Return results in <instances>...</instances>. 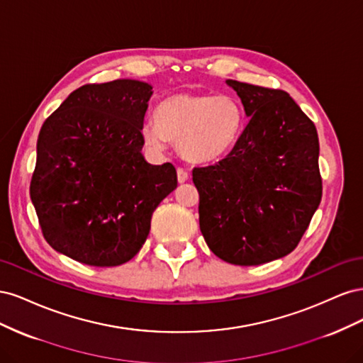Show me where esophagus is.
<instances>
[{"label":"esophagus","instance_id":"34e87169","mask_svg":"<svg viewBox=\"0 0 363 363\" xmlns=\"http://www.w3.org/2000/svg\"><path fill=\"white\" fill-rule=\"evenodd\" d=\"M177 180H179V183H186L189 180V172L183 168H179L177 169Z\"/></svg>","mask_w":363,"mask_h":363}]
</instances>
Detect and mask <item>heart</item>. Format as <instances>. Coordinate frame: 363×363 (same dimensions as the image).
<instances>
[{"instance_id":"obj_1","label":"heart","mask_w":363,"mask_h":363,"mask_svg":"<svg viewBox=\"0 0 363 363\" xmlns=\"http://www.w3.org/2000/svg\"><path fill=\"white\" fill-rule=\"evenodd\" d=\"M242 128L244 108L236 96L179 92L157 106L156 123L142 125L140 136L155 151L175 142L184 160L207 164L233 151Z\"/></svg>"}]
</instances>
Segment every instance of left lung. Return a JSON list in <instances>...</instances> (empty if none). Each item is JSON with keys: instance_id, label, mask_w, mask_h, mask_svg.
I'll list each match as a JSON object with an SVG mask.
<instances>
[{"instance_id": "8db88e82", "label": "left lung", "mask_w": 363, "mask_h": 363, "mask_svg": "<svg viewBox=\"0 0 363 363\" xmlns=\"http://www.w3.org/2000/svg\"><path fill=\"white\" fill-rule=\"evenodd\" d=\"M225 83L250 121L225 159L192 171L200 230L219 259L262 265L298 245L321 203L320 142L315 124L289 94Z\"/></svg>"}]
</instances>
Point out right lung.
<instances>
[{"label": "right lung", "instance_id": "right-lung-1", "mask_svg": "<svg viewBox=\"0 0 363 363\" xmlns=\"http://www.w3.org/2000/svg\"><path fill=\"white\" fill-rule=\"evenodd\" d=\"M152 86L86 84L43 123L30 184L43 238L91 267H118L145 244L152 212L177 188L171 163L151 164L140 136Z\"/></svg>", "mask_w": 363, "mask_h": 363}]
</instances>
